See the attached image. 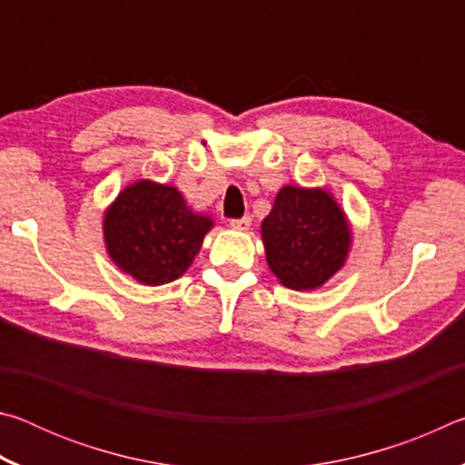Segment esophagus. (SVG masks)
<instances>
[{"instance_id": "obj_1", "label": "esophagus", "mask_w": 465, "mask_h": 465, "mask_svg": "<svg viewBox=\"0 0 465 465\" xmlns=\"http://www.w3.org/2000/svg\"><path fill=\"white\" fill-rule=\"evenodd\" d=\"M250 223H252L250 215L240 217V219H230V227H233V230H242L243 232V230H248Z\"/></svg>"}]
</instances>
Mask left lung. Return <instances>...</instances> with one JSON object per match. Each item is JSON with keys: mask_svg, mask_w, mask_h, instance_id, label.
Instances as JSON below:
<instances>
[{"mask_svg": "<svg viewBox=\"0 0 465 465\" xmlns=\"http://www.w3.org/2000/svg\"><path fill=\"white\" fill-rule=\"evenodd\" d=\"M266 262L282 285L316 289L341 269L351 246L346 217L326 191L285 186L262 222Z\"/></svg>", "mask_w": 465, "mask_h": 465, "instance_id": "8db88e82", "label": "left lung"}]
</instances>
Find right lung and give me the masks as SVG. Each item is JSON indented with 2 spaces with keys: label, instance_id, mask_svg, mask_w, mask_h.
Instances as JSON below:
<instances>
[{
  "label": "right lung",
  "instance_id": "1",
  "mask_svg": "<svg viewBox=\"0 0 465 465\" xmlns=\"http://www.w3.org/2000/svg\"><path fill=\"white\" fill-rule=\"evenodd\" d=\"M211 219L193 213L174 186L149 180L124 188L104 217L108 254L143 285H166L199 254Z\"/></svg>",
  "mask_w": 465,
  "mask_h": 465
}]
</instances>
